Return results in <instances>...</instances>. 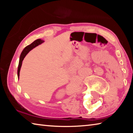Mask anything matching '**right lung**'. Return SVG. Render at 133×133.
<instances>
[{
    "mask_svg": "<svg viewBox=\"0 0 133 133\" xmlns=\"http://www.w3.org/2000/svg\"><path fill=\"white\" fill-rule=\"evenodd\" d=\"M44 41L41 39H37L35 41L33 42L32 43L28 45V46H26L25 48L23 49V50L22 51V52L20 56V60H19V66H18V69H17V75L18 77H19V74H20V70H21V68L22 64V62L24 59V58L25 57L27 54H28L29 51H30L31 49L35 48V47L37 46L38 45L42 44V43H43Z\"/></svg>",
    "mask_w": 133,
    "mask_h": 133,
    "instance_id": "right-lung-1",
    "label": "right lung"
}]
</instances>
